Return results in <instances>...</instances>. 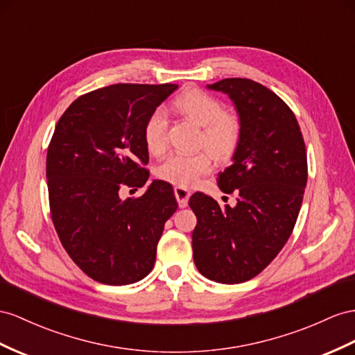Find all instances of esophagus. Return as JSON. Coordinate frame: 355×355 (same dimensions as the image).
Segmentation results:
<instances>
[{"mask_svg":"<svg viewBox=\"0 0 355 355\" xmlns=\"http://www.w3.org/2000/svg\"><path fill=\"white\" fill-rule=\"evenodd\" d=\"M174 193H175V198H177L180 208H186V207H187V202H189V196H190L189 189L177 186V187L174 189Z\"/></svg>","mask_w":355,"mask_h":355,"instance_id":"34e87169","label":"esophagus"}]
</instances>
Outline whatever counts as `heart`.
I'll return each instance as SVG.
<instances>
[{"label": "heart", "mask_w": 355, "mask_h": 355, "mask_svg": "<svg viewBox=\"0 0 355 355\" xmlns=\"http://www.w3.org/2000/svg\"><path fill=\"white\" fill-rule=\"evenodd\" d=\"M177 111L202 125L199 145L210 149L198 153H172L156 168V175L180 187L192 186L213 169V156L219 160L232 157L241 139L239 115L225 111L219 98L204 89H189L174 102ZM169 118L165 107H156L144 124V142L151 154H162L168 147Z\"/></svg>", "instance_id": "1"}]
</instances>
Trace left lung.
I'll return each instance as SVG.
<instances>
[{"label":"left lung","instance_id":"1","mask_svg":"<svg viewBox=\"0 0 355 355\" xmlns=\"http://www.w3.org/2000/svg\"><path fill=\"white\" fill-rule=\"evenodd\" d=\"M226 93L241 121L232 165L217 177L237 205L220 207L196 192L189 199L198 223L195 266L219 284H241L264 270L293 234L307 183L306 145L291 107L267 87L246 78L208 85Z\"/></svg>","mask_w":355,"mask_h":355}]
</instances>
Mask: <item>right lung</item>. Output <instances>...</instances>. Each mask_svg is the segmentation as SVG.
I'll return each instance as SVG.
<instances>
[{
    "mask_svg": "<svg viewBox=\"0 0 355 355\" xmlns=\"http://www.w3.org/2000/svg\"><path fill=\"white\" fill-rule=\"evenodd\" d=\"M175 84H115L78 97L61 115L46 156L51 217L71 261L105 285L144 279L178 204L172 186L154 180L142 196L125 187L150 177L144 124Z\"/></svg>",
    "mask_w": 355,
    "mask_h": 355,
    "instance_id": "add662e5",
    "label": "right lung"
}]
</instances>
